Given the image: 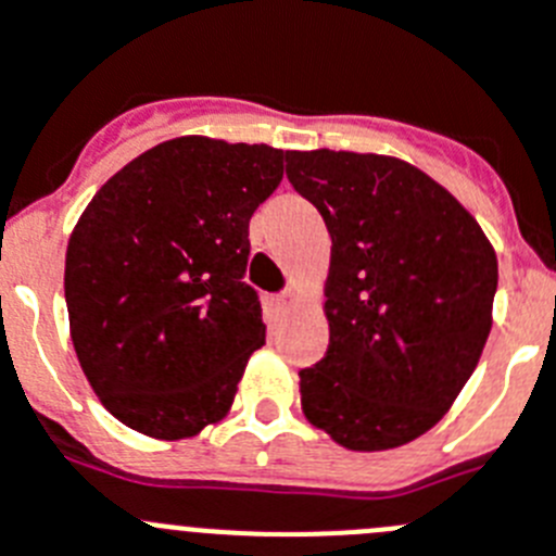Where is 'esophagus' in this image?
<instances>
[{"label": "esophagus", "instance_id": "obj_1", "mask_svg": "<svg viewBox=\"0 0 556 556\" xmlns=\"http://www.w3.org/2000/svg\"><path fill=\"white\" fill-rule=\"evenodd\" d=\"M294 303V289H287V292H281V294H275V305H278V308H281V312H287L289 305Z\"/></svg>", "mask_w": 556, "mask_h": 556}]
</instances>
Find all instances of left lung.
Instances as JSON below:
<instances>
[{
	"label": "left lung",
	"instance_id": "1",
	"mask_svg": "<svg viewBox=\"0 0 556 556\" xmlns=\"http://www.w3.org/2000/svg\"><path fill=\"white\" fill-rule=\"evenodd\" d=\"M287 178L328 226L330 344L300 369L305 419L355 452L441 421L491 333L498 264L452 192L394 156L289 151Z\"/></svg>",
	"mask_w": 556,
	"mask_h": 556
}]
</instances>
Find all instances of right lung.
I'll return each instance as SVG.
<instances>
[{
	"label": "right lung",
	"instance_id": "1",
	"mask_svg": "<svg viewBox=\"0 0 556 556\" xmlns=\"http://www.w3.org/2000/svg\"><path fill=\"white\" fill-rule=\"evenodd\" d=\"M273 146L176 137L131 160L81 212L65 251L71 341L101 405L142 435L217 425L264 344L242 281L258 203L283 178Z\"/></svg>",
	"mask_w": 556,
	"mask_h": 556
}]
</instances>
